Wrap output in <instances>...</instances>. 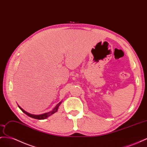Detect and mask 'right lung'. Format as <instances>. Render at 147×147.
I'll use <instances>...</instances> for the list:
<instances>
[{
	"instance_id": "obj_1",
	"label": "right lung",
	"mask_w": 147,
	"mask_h": 147,
	"mask_svg": "<svg viewBox=\"0 0 147 147\" xmlns=\"http://www.w3.org/2000/svg\"><path fill=\"white\" fill-rule=\"evenodd\" d=\"M61 102H59L57 105H56V106H55V108L53 109L51 111L49 112H47V113H45V114H41V115H34V114H30V113H28V112H27L25 111L23 109L21 108L19 106H18V107H19V108L20 109L21 111H22V112H23L24 113H25V114L26 115H27L28 116L30 117L33 118V119H38V120H42V119H47V117H48L49 116L51 115L52 114H55V112H57V111H58V107H59V105L61 104Z\"/></svg>"
}]
</instances>
